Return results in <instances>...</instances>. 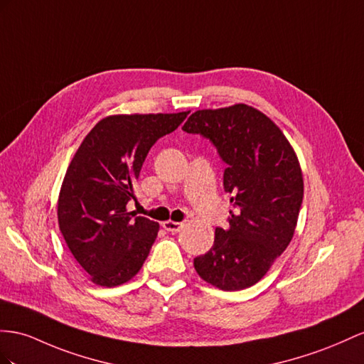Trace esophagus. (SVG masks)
Instances as JSON below:
<instances>
[{"label": "esophagus", "mask_w": 364, "mask_h": 364, "mask_svg": "<svg viewBox=\"0 0 364 364\" xmlns=\"http://www.w3.org/2000/svg\"><path fill=\"white\" fill-rule=\"evenodd\" d=\"M183 223H178V221H164L163 223V228L167 230V232H172V234H176V232H180L183 229Z\"/></svg>", "instance_id": "34e87169"}]
</instances>
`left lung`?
Listing matches in <instances>:
<instances>
[{
    "instance_id": "1",
    "label": "left lung",
    "mask_w": 364,
    "mask_h": 364,
    "mask_svg": "<svg viewBox=\"0 0 364 364\" xmlns=\"http://www.w3.org/2000/svg\"><path fill=\"white\" fill-rule=\"evenodd\" d=\"M183 130L215 146L235 208L228 229H215L209 252L193 259L195 271L221 291L246 289L266 275L294 237L303 203L298 158L274 121L246 105L197 110Z\"/></svg>"
}]
</instances>
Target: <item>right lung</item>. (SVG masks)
<instances>
[{"label":"right lung","instance_id":"obj_1","mask_svg":"<svg viewBox=\"0 0 364 364\" xmlns=\"http://www.w3.org/2000/svg\"><path fill=\"white\" fill-rule=\"evenodd\" d=\"M189 112L112 115L82 139L58 197V225L78 264L95 284L134 278L151 252L160 225L126 206L158 138L173 132Z\"/></svg>","mask_w":364,"mask_h":364}]
</instances>
